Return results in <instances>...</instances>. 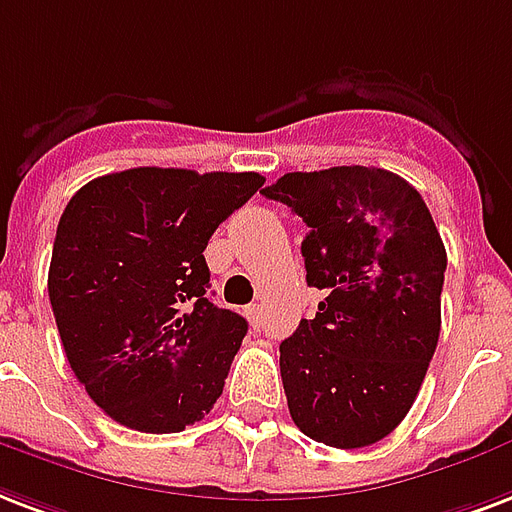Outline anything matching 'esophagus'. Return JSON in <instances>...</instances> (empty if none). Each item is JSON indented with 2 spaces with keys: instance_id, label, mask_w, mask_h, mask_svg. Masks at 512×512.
Masks as SVG:
<instances>
[{
  "instance_id": "34e87169",
  "label": "esophagus",
  "mask_w": 512,
  "mask_h": 512,
  "mask_svg": "<svg viewBox=\"0 0 512 512\" xmlns=\"http://www.w3.org/2000/svg\"><path fill=\"white\" fill-rule=\"evenodd\" d=\"M247 319H249V325H252L257 330V327L263 325V308L257 306V303L247 306Z\"/></svg>"
}]
</instances>
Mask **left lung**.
Masks as SVG:
<instances>
[{
  "instance_id": "8db88e82",
  "label": "left lung",
  "mask_w": 512,
  "mask_h": 512,
  "mask_svg": "<svg viewBox=\"0 0 512 512\" xmlns=\"http://www.w3.org/2000/svg\"><path fill=\"white\" fill-rule=\"evenodd\" d=\"M308 225L314 319L279 346L292 421L317 443L362 448L411 411L440 335L446 247L424 198L392 171H292L263 190Z\"/></svg>"
}]
</instances>
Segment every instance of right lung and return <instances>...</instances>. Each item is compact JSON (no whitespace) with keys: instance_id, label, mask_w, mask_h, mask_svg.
Listing matches in <instances>:
<instances>
[{"instance_id":"add662e5","label":"right lung","mask_w":512,"mask_h":512,"mask_svg":"<svg viewBox=\"0 0 512 512\" xmlns=\"http://www.w3.org/2000/svg\"><path fill=\"white\" fill-rule=\"evenodd\" d=\"M263 182L255 171L139 166L66 204L50 306L74 376L109 419L166 435L212 411L247 319L209 300L204 249Z\"/></svg>"}]
</instances>
